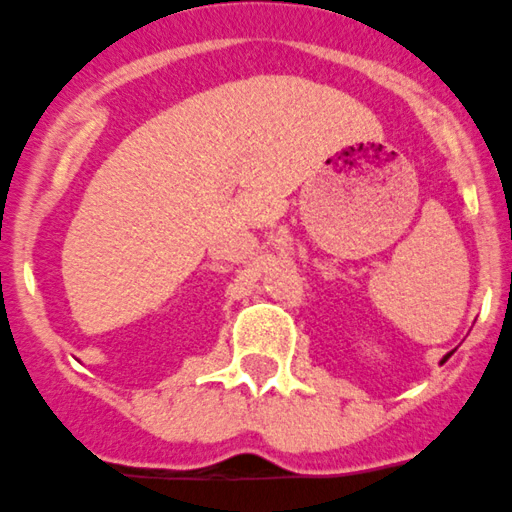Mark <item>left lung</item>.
Listing matches in <instances>:
<instances>
[{
    "mask_svg": "<svg viewBox=\"0 0 512 512\" xmlns=\"http://www.w3.org/2000/svg\"><path fill=\"white\" fill-rule=\"evenodd\" d=\"M449 357H451V352H449V354H446V357H444V359H441V362H446V359H449Z\"/></svg>",
    "mask_w": 512,
    "mask_h": 512,
    "instance_id": "1",
    "label": "left lung"
}]
</instances>
